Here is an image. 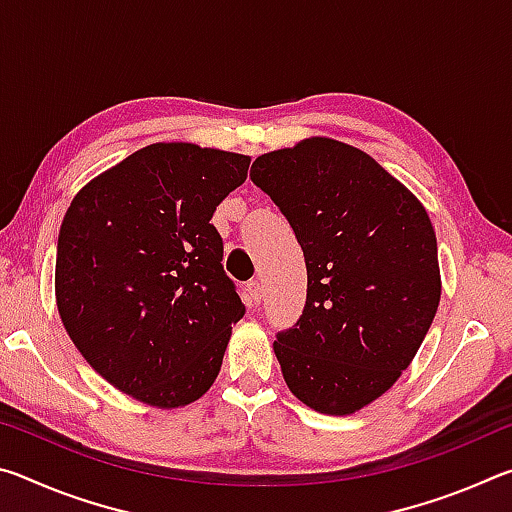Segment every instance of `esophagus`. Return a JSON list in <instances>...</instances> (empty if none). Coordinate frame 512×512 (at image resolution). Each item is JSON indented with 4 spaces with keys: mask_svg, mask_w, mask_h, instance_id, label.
<instances>
[{
    "mask_svg": "<svg viewBox=\"0 0 512 512\" xmlns=\"http://www.w3.org/2000/svg\"><path fill=\"white\" fill-rule=\"evenodd\" d=\"M259 300H262V287H259L257 280H250L246 284V302H248V307H257Z\"/></svg>",
    "mask_w": 512,
    "mask_h": 512,
    "instance_id": "1",
    "label": "esophagus"
}]
</instances>
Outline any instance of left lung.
I'll use <instances>...</instances> for the list:
<instances>
[{
	"label": "left lung",
	"mask_w": 512,
	"mask_h": 512,
	"mask_svg": "<svg viewBox=\"0 0 512 512\" xmlns=\"http://www.w3.org/2000/svg\"><path fill=\"white\" fill-rule=\"evenodd\" d=\"M250 180L287 216L307 264V302L273 350L309 409L350 415L411 366L440 302L424 205L368 153L329 137L259 155Z\"/></svg>",
	"instance_id": "obj_1"
}]
</instances>
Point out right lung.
I'll use <instances>...</instances> for the list:
<instances>
[{
	"label": "right lung",
	"mask_w": 512,
	"mask_h": 512,
	"mask_svg": "<svg viewBox=\"0 0 512 512\" xmlns=\"http://www.w3.org/2000/svg\"><path fill=\"white\" fill-rule=\"evenodd\" d=\"M250 158L158 142L92 178L60 225L56 305L83 359L155 409L203 397L246 307L212 214Z\"/></svg>",
	"instance_id": "right-lung-1"
}]
</instances>
